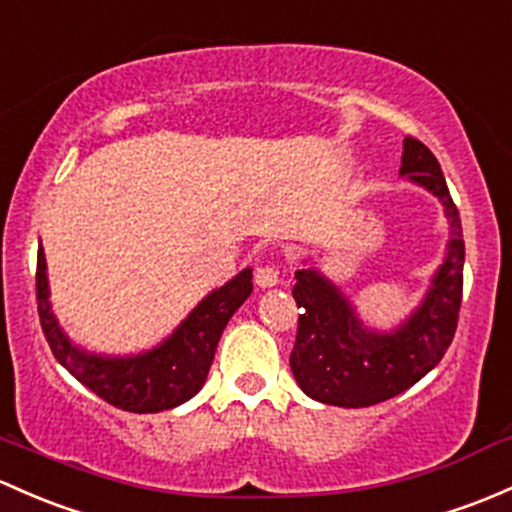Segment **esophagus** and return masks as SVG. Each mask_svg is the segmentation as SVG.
<instances>
[{"label":"esophagus","instance_id":"34e87169","mask_svg":"<svg viewBox=\"0 0 512 512\" xmlns=\"http://www.w3.org/2000/svg\"><path fill=\"white\" fill-rule=\"evenodd\" d=\"M255 282L257 287H274V284H279V267L277 265L257 267Z\"/></svg>","mask_w":512,"mask_h":512}]
</instances>
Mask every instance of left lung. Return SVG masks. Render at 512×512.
I'll list each match as a JSON object with an SVG mask.
<instances>
[{
	"instance_id": "obj_1",
	"label": "left lung",
	"mask_w": 512,
	"mask_h": 512,
	"mask_svg": "<svg viewBox=\"0 0 512 512\" xmlns=\"http://www.w3.org/2000/svg\"><path fill=\"white\" fill-rule=\"evenodd\" d=\"M400 174L432 191L451 225L446 260L427 299L395 333H373L319 272L299 270L292 294L301 309L289 365L301 390L324 405L370 407L400 395L444 358L459 326L464 233L437 157L407 134Z\"/></svg>"
}]
</instances>
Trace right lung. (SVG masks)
Listing matches in <instances>:
<instances>
[{
    "mask_svg": "<svg viewBox=\"0 0 512 512\" xmlns=\"http://www.w3.org/2000/svg\"><path fill=\"white\" fill-rule=\"evenodd\" d=\"M252 292V270L208 294L169 341L134 358H102L71 346L48 304L46 257H36V304L48 346L58 363L107 405L125 412H164L191 400L208 378L220 333Z\"/></svg>",
    "mask_w": 512,
    "mask_h": 512,
    "instance_id": "obj_1",
    "label": "right lung"
}]
</instances>
